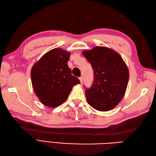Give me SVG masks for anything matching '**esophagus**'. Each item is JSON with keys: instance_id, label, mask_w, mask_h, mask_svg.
Returning a JSON list of instances; mask_svg holds the SVG:
<instances>
[{"instance_id": "1", "label": "esophagus", "mask_w": 156, "mask_h": 156, "mask_svg": "<svg viewBox=\"0 0 156 156\" xmlns=\"http://www.w3.org/2000/svg\"><path fill=\"white\" fill-rule=\"evenodd\" d=\"M79 80H80V82H81V83H82V80H83V79H82V76H81V77L79 78Z\"/></svg>"}]
</instances>
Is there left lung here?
Wrapping results in <instances>:
<instances>
[{
    "mask_svg": "<svg viewBox=\"0 0 156 156\" xmlns=\"http://www.w3.org/2000/svg\"><path fill=\"white\" fill-rule=\"evenodd\" d=\"M82 54L94 69L93 84L85 91L88 103L99 111L111 110L127 90L129 77L127 65L119 53L107 47L85 49Z\"/></svg>",
    "mask_w": 156,
    "mask_h": 156,
    "instance_id": "obj_1",
    "label": "left lung"
}]
</instances>
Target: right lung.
Segmentation results:
<instances>
[{"instance_id": "1", "label": "right lung", "mask_w": 156, "mask_h": 156, "mask_svg": "<svg viewBox=\"0 0 156 156\" xmlns=\"http://www.w3.org/2000/svg\"><path fill=\"white\" fill-rule=\"evenodd\" d=\"M71 53L62 48L48 51L31 70L32 87L43 105L54 108L67 100L74 86L80 84L72 75L68 62Z\"/></svg>"}]
</instances>
